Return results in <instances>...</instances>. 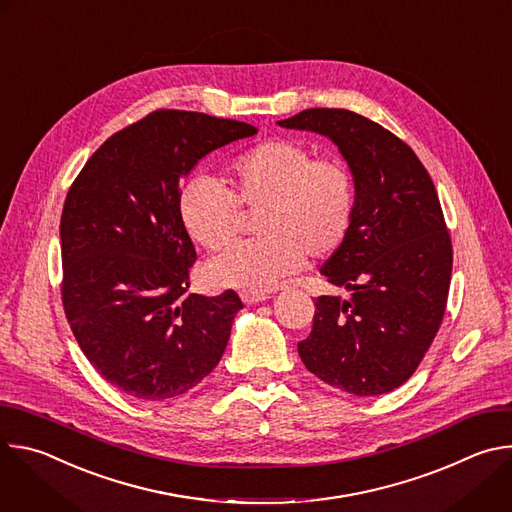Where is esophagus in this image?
I'll return each instance as SVG.
<instances>
[{
  "label": "esophagus",
  "mask_w": 512,
  "mask_h": 512,
  "mask_svg": "<svg viewBox=\"0 0 512 512\" xmlns=\"http://www.w3.org/2000/svg\"><path fill=\"white\" fill-rule=\"evenodd\" d=\"M241 300H243L247 306H251V304H259V302L269 300V296H267V294H259V291H243Z\"/></svg>",
  "instance_id": "1"
}]
</instances>
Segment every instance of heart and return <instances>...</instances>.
Instances as JSON below:
<instances>
[{
  "mask_svg": "<svg viewBox=\"0 0 512 512\" xmlns=\"http://www.w3.org/2000/svg\"><path fill=\"white\" fill-rule=\"evenodd\" d=\"M233 190L212 176H194L178 194V216L190 239L204 249H223L243 227V206L263 212L261 239L216 255L208 279L218 287L265 291L300 271L306 255L328 259L348 237L356 188L338 158H314L296 139L261 141L231 166Z\"/></svg>",
  "mask_w": 512,
  "mask_h": 512,
  "instance_id": "b5f03b06",
  "label": "heart"
}]
</instances>
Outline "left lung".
I'll use <instances>...</instances> for the list:
<instances>
[{
	"label": "left lung",
	"mask_w": 512,
	"mask_h": 512,
	"mask_svg": "<svg viewBox=\"0 0 512 512\" xmlns=\"http://www.w3.org/2000/svg\"><path fill=\"white\" fill-rule=\"evenodd\" d=\"M277 123L336 143L356 188L348 237L320 269L352 296L316 300L298 352L332 387L389 393L415 373L446 312L452 241L440 198L409 145L354 111L306 109Z\"/></svg>",
	"instance_id": "obj_1"
}]
</instances>
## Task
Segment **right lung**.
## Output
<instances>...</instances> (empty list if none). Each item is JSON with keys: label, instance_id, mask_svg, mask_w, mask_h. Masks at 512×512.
I'll use <instances>...</instances> for the list:
<instances>
[{"label": "right lung", "instance_id": "obj_1", "mask_svg": "<svg viewBox=\"0 0 512 512\" xmlns=\"http://www.w3.org/2000/svg\"><path fill=\"white\" fill-rule=\"evenodd\" d=\"M257 129L160 109L111 135L72 182L60 218L62 304L95 371L119 391L164 401L221 360L243 302L190 294L194 245L178 216L180 180Z\"/></svg>", "mask_w": 512, "mask_h": 512}]
</instances>
